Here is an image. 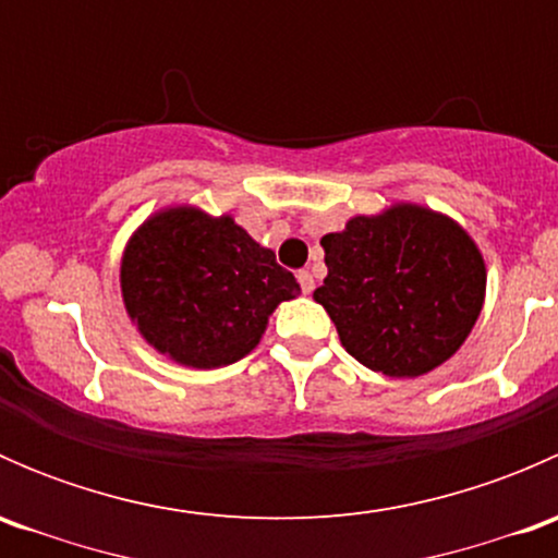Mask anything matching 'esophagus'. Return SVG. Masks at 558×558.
<instances>
[{"label":"esophagus","mask_w":558,"mask_h":558,"mask_svg":"<svg viewBox=\"0 0 558 558\" xmlns=\"http://www.w3.org/2000/svg\"><path fill=\"white\" fill-rule=\"evenodd\" d=\"M296 280H300V286H302V294H311V291L315 289V280L307 269H302V272L296 275Z\"/></svg>","instance_id":"esophagus-1"}]
</instances>
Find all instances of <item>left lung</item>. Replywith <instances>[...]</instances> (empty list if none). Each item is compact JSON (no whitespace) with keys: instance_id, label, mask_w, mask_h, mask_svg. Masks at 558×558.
<instances>
[{"instance_id":"left-lung-1","label":"left lung","mask_w":558,"mask_h":558,"mask_svg":"<svg viewBox=\"0 0 558 558\" xmlns=\"http://www.w3.org/2000/svg\"><path fill=\"white\" fill-rule=\"evenodd\" d=\"M320 245L329 275L313 300L364 367L421 378L464 345L486 300V262L451 216L391 202Z\"/></svg>"}]
</instances>
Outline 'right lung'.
Listing matches in <instances>:
<instances>
[{
  "label": "right lung",
  "mask_w": 558,
  "mask_h": 558,
  "mask_svg": "<svg viewBox=\"0 0 558 558\" xmlns=\"http://www.w3.org/2000/svg\"><path fill=\"white\" fill-rule=\"evenodd\" d=\"M118 278L140 337L189 369L240 362L262 342L275 307L302 294L229 213L196 205L150 213L126 240Z\"/></svg>",
  "instance_id": "1"
}]
</instances>
